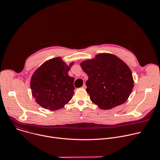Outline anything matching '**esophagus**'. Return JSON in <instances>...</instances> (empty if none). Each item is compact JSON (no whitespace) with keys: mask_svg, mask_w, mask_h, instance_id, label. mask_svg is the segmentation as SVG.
Here are the masks:
<instances>
[{"mask_svg":"<svg viewBox=\"0 0 160 160\" xmlns=\"http://www.w3.org/2000/svg\"><path fill=\"white\" fill-rule=\"evenodd\" d=\"M82 88H86V85H85V84H83V85Z\"/></svg>","mask_w":160,"mask_h":160,"instance_id":"34e87169","label":"esophagus"}]
</instances>
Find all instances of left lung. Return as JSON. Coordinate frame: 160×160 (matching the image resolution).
<instances>
[{
	"instance_id": "left-lung-1",
	"label": "left lung",
	"mask_w": 160,
	"mask_h": 160,
	"mask_svg": "<svg viewBox=\"0 0 160 160\" xmlns=\"http://www.w3.org/2000/svg\"><path fill=\"white\" fill-rule=\"evenodd\" d=\"M88 75L87 92L93 103L102 109H109L125 102L133 88L132 73L117 56L101 53L80 63Z\"/></svg>"
}]
</instances>
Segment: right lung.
<instances>
[{
  "mask_svg": "<svg viewBox=\"0 0 160 160\" xmlns=\"http://www.w3.org/2000/svg\"><path fill=\"white\" fill-rule=\"evenodd\" d=\"M68 66L61 57L43 62L35 71L30 80L32 96L40 106L49 110L64 108L74 95V78L68 75Z\"/></svg>",
  "mask_w": 160,
  "mask_h": 160,
  "instance_id": "obj_1",
  "label": "right lung"
}]
</instances>
